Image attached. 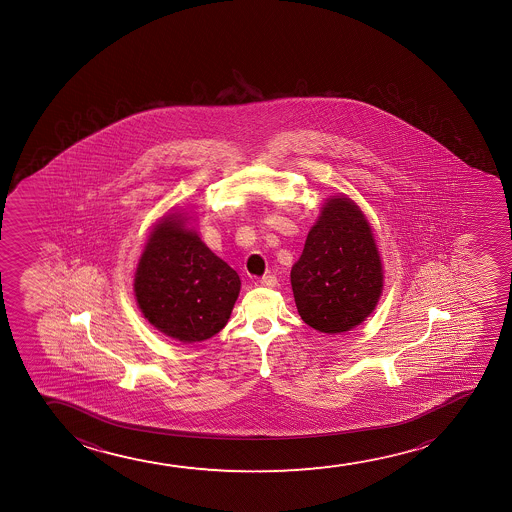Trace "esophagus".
<instances>
[{
	"label": "esophagus",
	"instance_id": "esophagus-1",
	"mask_svg": "<svg viewBox=\"0 0 512 512\" xmlns=\"http://www.w3.org/2000/svg\"><path fill=\"white\" fill-rule=\"evenodd\" d=\"M276 283H278V280H276V276L271 273L266 274V276H262L260 280H257V285H259V287L273 288L276 287Z\"/></svg>",
	"mask_w": 512,
	"mask_h": 512
}]
</instances>
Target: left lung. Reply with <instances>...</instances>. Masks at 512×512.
Listing matches in <instances>:
<instances>
[{"mask_svg":"<svg viewBox=\"0 0 512 512\" xmlns=\"http://www.w3.org/2000/svg\"><path fill=\"white\" fill-rule=\"evenodd\" d=\"M290 281L299 315L315 330L339 334L371 315L383 290V269L371 225L350 197L323 206Z\"/></svg>","mask_w":512,"mask_h":512,"instance_id":"left-lung-1","label":"left lung"}]
</instances>
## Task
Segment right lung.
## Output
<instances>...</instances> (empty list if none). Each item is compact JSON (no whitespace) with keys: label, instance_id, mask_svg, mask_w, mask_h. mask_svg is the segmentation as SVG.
<instances>
[{"label":"right lung","instance_id":"1","mask_svg":"<svg viewBox=\"0 0 512 512\" xmlns=\"http://www.w3.org/2000/svg\"><path fill=\"white\" fill-rule=\"evenodd\" d=\"M239 287L238 273L175 215L155 225L134 280L148 322L183 343L210 339L224 329Z\"/></svg>","mask_w":512,"mask_h":512}]
</instances>
